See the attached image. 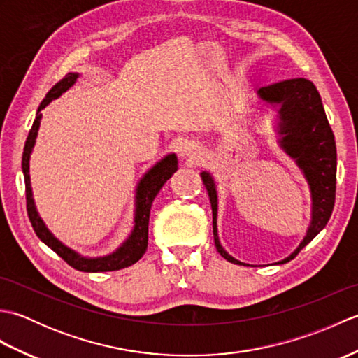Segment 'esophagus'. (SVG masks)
I'll list each match as a JSON object with an SVG mask.
<instances>
[{
    "instance_id": "34e87169",
    "label": "esophagus",
    "mask_w": 358,
    "mask_h": 358,
    "mask_svg": "<svg viewBox=\"0 0 358 358\" xmlns=\"http://www.w3.org/2000/svg\"><path fill=\"white\" fill-rule=\"evenodd\" d=\"M180 152H181V155H191L192 154V146H189V144H185V146H181Z\"/></svg>"
}]
</instances>
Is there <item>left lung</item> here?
Wrapping results in <instances>:
<instances>
[{"label": "left lung", "mask_w": 358, "mask_h": 358, "mask_svg": "<svg viewBox=\"0 0 358 358\" xmlns=\"http://www.w3.org/2000/svg\"><path fill=\"white\" fill-rule=\"evenodd\" d=\"M263 101L278 106L280 146L291 155L305 173L313 196V222L300 246L285 260L291 262L296 254L329 222L336 203L337 149L332 129L326 118L320 94L314 83L306 78L285 80L258 89ZM203 185L209 194L212 206L215 248L223 258L234 264H245L226 252L217 234V189L210 173L201 172ZM246 266V264H245Z\"/></svg>", "instance_id": "obj_1"}]
</instances>
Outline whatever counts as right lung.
Returning a JSON list of instances; mask_svg holds the SVG:
<instances>
[{
    "label": "right lung",
    "instance_id": "1",
    "mask_svg": "<svg viewBox=\"0 0 358 358\" xmlns=\"http://www.w3.org/2000/svg\"><path fill=\"white\" fill-rule=\"evenodd\" d=\"M78 73H67L63 80H59L55 86H53L44 100L41 101L40 108L36 110V117L32 124V129L27 135V140L24 144V152H22V173H24V183H26V206H27V215L30 223H32L34 231L36 237L40 238L44 245H48L53 252H57L63 260L72 266L73 269L83 271V272H108V271H118L127 268L134 263H136L144 255L148 249V237H149V214L152 201L155 200L159 189L164 186L167 180L172 177V173L178 169V159L175 154L166 155L162 162H158L149 172L144 173V177L140 180L138 186H136V196H135V218H134V229L129 238L121 245L115 252L108 257L100 258H86L78 255L75 250L64 246L62 241H58L53 235L49 232L48 227L43 223V220L38 215L35 209V203L32 199V187H30V175H29V159L32 154L34 144L36 140L38 127H40L41 120V110L48 106L52 100H55L67 89L73 86L77 81Z\"/></svg>",
    "mask_w": 358,
    "mask_h": 358
}]
</instances>
